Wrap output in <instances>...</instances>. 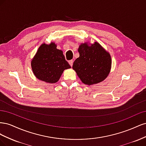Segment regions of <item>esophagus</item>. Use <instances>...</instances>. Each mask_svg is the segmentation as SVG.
I'll list each match as a JSON object with an SVG mask.
<instances>
[{"mask_svg": "<svg viewBox=\"0 0 146 146\" xmlns=\"http://www.w3.org/2000/svg\"><path fill=\"white\" fill-rule=\"evenodd\" d=\"M73 62H74L73 60H69V64L70 65V66H72Z\"/></svg>", "mask_w": 146, "mask_h": 146, "instance_id": "1", "label": "esophagus"}]
</instances>
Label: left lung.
Instances as JSON below:
<instances>
[{
	"label": "left lung",
	"instance_id": "obj_1",
	"mask_svg": "<svg viewBox=\"0 0 146 146\" xmlns=\"http://www.w3.org/2000/svg\"><path fill=\"white\" fill-rule=\"evenodd\" d=\"M78 58L74 61L72 68L85 85H92L104 81L107 77L111 66L110 54L100 44L88 42L79 46Z\"/></svg>",
	"mask_w": 146,
	"mask_h": 146
}]
</instances>
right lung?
Instances as JSON below:
<instances>
[{"instance_id":"add662e5","label":"right lung","mask_w":146,"mask_h":146,"mask_svg":"<svg viewBox=\"0 0 146 146\" xmlns=\"http://www.w3.org/2000/svg\"><path fill=\"white\" fill-rule=\"evenodd\" d=\"M31 66L35 77L48 83L58 82L64 70L71 68L65 60L63 51L57 49L54 42L41 44L31 61Z\"/></svg>"}]
</instances>
